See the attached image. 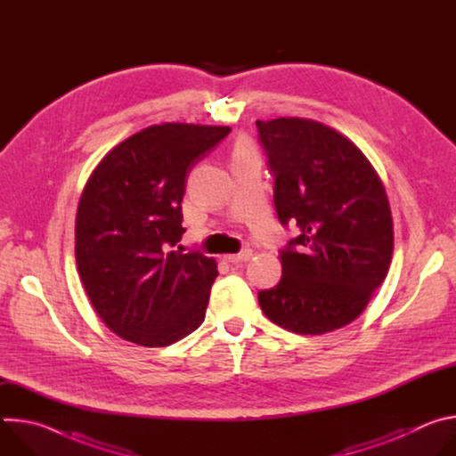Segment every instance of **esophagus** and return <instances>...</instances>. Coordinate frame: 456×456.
<instances>
[{
	"instance_id": "1",
	"label": "esophagus",
	"mask_w": 456,
	"mask_h": 456,
	"mask_svg": "<svg viewBox=\"0 0 456 456\" xmlns=\"http://www.w3.org/2000/svg\"><path fill=\"white\" fill-rule=\"evenodd\" d=\"M250 257H252V250H250V248H245V250H241V252H238V254H227V256H224L225 262H229V264H232V265L241 264V262H248Z\"/></svg>"
}]
</instances>
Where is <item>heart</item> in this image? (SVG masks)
Returning a JSON list of instances; mask_svg holds the SVG:
<instances>
[{
  "mask_svg": "<svg viewBox=\"0 0 456 456\" xmlns=\"http://www.w3.org/2000/svg\"><path fill=\"white\" fill-rule=\"evenodd\" d=\"M247 151H252V146H250L248 142L241 141V142H238V144H236V148H234V153H232V155H240V153H247Z\"/></svg>",
  "mask_w": 456,
  "mask_h": 456,
  "instance_id": "obj_1",
  "label": "heart"
}]
</instances>
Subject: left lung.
Masks as SVG:
<instances>
[{
	"label": "left lung",
	"instance_id": "1",
	"mask_svg": "<svg viewBox=\"0 0 456 456\" xmlns=\"http://www.w3.org/2000/svg\"><path fill=\"white\" fill-rule=\"evenodd\" d=\"M256 126L278 218L299 229L280 250V283L257 292L259 306L294 334L338 330L361 315L392 262L386 189L362 151L329 126L297 117Z\"/></svg>",
	"mask_w": 456,
	"mask_h": 456
}]
</instances>
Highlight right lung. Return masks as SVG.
I'll return each mask as SVG.
<instances>
[{"label":"right lung","mask_w":456,"mask_h":456,"mask_svg":"<svg viewBox=\"0 0 456 456\" xmlns=\"http://www.w3.org/2000/svg\"><path fill=\"white\" fill-rule=\"evenodd\" d=\"M229 126L166 122L115 146L90 175L76 216V262L106 327L142 346H167L204 322L218 271L182 252V199L191 167Z\"/></svg>","instance_id":"right-lung-1"}]
</instances>
